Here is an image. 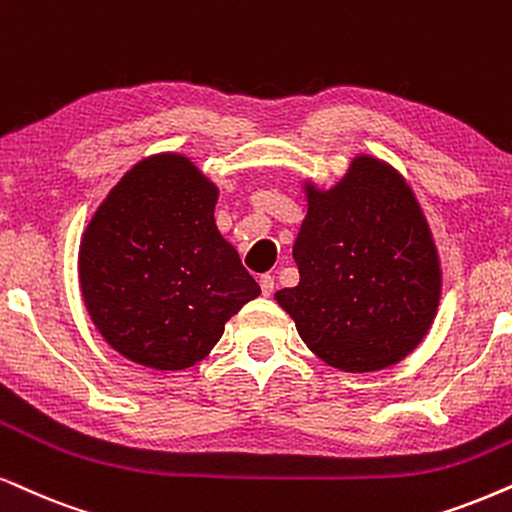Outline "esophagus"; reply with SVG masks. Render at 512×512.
I'll list each match as a JSON object with an SVG mask.
<instances>
[{
    "instance_id": "esophagus-1",
    "label": "esophagus",
    "mask_w": 512,
    "mask_h": 512,
    "mask_svg": "<svg viewBox=\"0 0 512 512\" xmlns=\"http://www.w3.org/2000/svg\"><path fill=\"white\" fill-rule=\"evenodd\" d=\"M260 288H262V295H271V293H274V276H271V274H262V276H260Z\"/></svg>"
}]
</instances>
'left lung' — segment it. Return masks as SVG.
<instances>
[{
	"mask_svg": "<svg viewBox=\"0 0 512 512\" xmlns=\"http://www.w3.org/2000/svg\"><path fill=\"white\" fill-rule=\"evenodd\" d=\"M307 191L293 245L300 283L274 295L316 357L347 373L380 371L420 345L435 321L442 269L411 186L359 155L333 189Z\"/></svg>",
	"mask_w": 512,
	"mask_h": 512,
	"instance_id": "left-lung-1",
	"label": "left lung"
}]
</instances>
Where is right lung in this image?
<instances>
[{
    "label": "right lung",
    "instance_id": "add662e5",
    "mask_svg": "<svg viewBox=\"0 0 512 512\" xmlns=\"http://www.w3.org/2000/svg\"><path fill=\"white\" fill-rule=\"evenodd\" d=\"M217 186L177 153L141 160L94 212L80 243L84 307L134 364L181 371L260 295L215 224Z\"/></svg>",
    "mask_w": 512,
    "mask_h": 512
}]
</instances>
